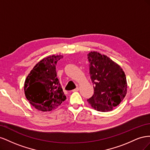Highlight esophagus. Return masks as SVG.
Masks as SVG:
<instances>
[{
    "instance_id": "esophagus-1",
    "label": "esophagus",
    "mask_w": 150,
    "mask_h": 150,
    "mask_svg": "<svg viewBox=\"0 0 150 150\" xmlns=\"http://www.w3.org/2000/svg\"><path fill=\"white\" fill-rule=\"evenodd\" d=\"M79 91V88L78 87V88H76L72 90V92H77V91Z\"/></svg>"
}]
</instances>
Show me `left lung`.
Listing matches in <instances>:
<instances>
[{"label": "left lung", "instance_id": "left-lung-1", "mask_svg": "<svg viewBox=\"0 0 150 150\" xmlns=\"http://www.w3.org/2000/svg\"><path fill=\"white\" fill-rule=\"evenodd\" d=\"M88 59L94 94L87 100L98 111H112L126 96L127 82L125 72L110 58L98 52H89Z\"/></svg>", "mask_w": 150, "mask_h": 150}]
</instances>
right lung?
Returning a JSON list of instances; mask_svg holds the SVG:
<instances>
[{"mask_svg": "<svg viewBox=\"0 0 150 150\" xmlns=\"http://www.w3.org/2000/svg\"><path fill=\"white\" fill-rule=\"evenodd\" d=\"M62 56H50L36 64L27 77L24 93L32 106L41 111H50L66 100L57 78L56 64Z\"/></svg>", "mask_w": 150, "mask_h": 150, "instance_id": "obj_1", "label": "right lung"}]
</instances>
